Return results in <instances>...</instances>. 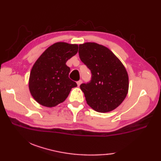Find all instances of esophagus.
Here are the masks:
<instances>
[{
  "mask_svg": "<svg viewBox=\"0 0 161 161\" xmlns=\"http://www.w3.org/2000/svg\"><path fill=\"white\" fill-rule=\"evenodd\" d=\"M81 83H82V81H81V80H80V81H77V86H80V85H81Z\"/></svg>",
  "mask_w": 161,
  "mask_h": 161,
  "instance_id": "34e87169",
  "label": "esophagus"
}]
</instances>
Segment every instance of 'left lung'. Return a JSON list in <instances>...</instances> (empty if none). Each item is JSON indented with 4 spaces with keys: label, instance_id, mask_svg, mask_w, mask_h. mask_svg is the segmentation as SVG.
I'll list each match as a JSON object with an SVG mask.
<instances>
[{
    "label": "left lung",
    "instance_id": "1",
    "mask_svg": "<svg viewBox=\"0 0 161 161\" xmlns=\"http://www.w3.org/2000/svg\"><path fill=\"white\" fill-rule=\"evenodd\" d=\"M79 47L80 59L92 73L91 82L80 85L86 103L95 111H112L122 104L128 93L127 71L106 46L86 42Z\"/></svg>",
    "mask_w": 161,
    "mask_h": 161
}]
</instances>
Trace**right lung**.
Returning a JSON list of instances; mask_svg holds the SVG:
<instances>
[{"mask_svg": "<svg viewBox=\"0 0 161 161\" xmlns=\"http://www.w3.org/2000/svg\"><path fill=\"white\" fill-rule=\"evenodd\" d=\"M78 52L77 44L57 42L35 61L29 77V90L41 105L54 107L66 100L77 84L68 77L67 61Z\"/></svg>", "mask_w": 161, "mask_h": 161, "instance_id": "obj_1", "label": "right lung"}]
</instances>
